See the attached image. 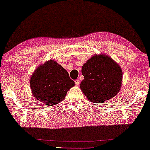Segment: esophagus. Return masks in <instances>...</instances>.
Here are the masks:
<instances>
[{
	"instance_id": "esophagus-1",
	"label": "esophagus",
	"mask_w": 150,
	"mask_h": 150,
	"mask_svg": "<svg viewBox=\"0 0 150 150\" xmlns=\"http://www.w3.org/2000/svg\"><path fill=\"white\" fill-rule=\"evenodd\" d=\"M75 85L77 86H78L79 85V81L78 79H76V80H75Z\"/></svg>"
}]
</instances>
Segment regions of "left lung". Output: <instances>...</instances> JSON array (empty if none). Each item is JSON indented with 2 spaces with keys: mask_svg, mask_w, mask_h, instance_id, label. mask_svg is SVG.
<instances>
[{
  "mask_svg": "<svg viewBox=\"0 0 150 150\" xmlns=\"http://www.w3.org/2000/svg\"><path fill=\"white\" fill-rule=\"evenodd\" d=\"M81 73L84 79L80 88L91 102L99 104L110 100L121 88V67L108 55L92 56L82 66Z\"/></svg>",
  "mask_w": 150,
  "mask_h": 150,
  "instance_id": "1",
  "label": "left lung"
}]
</instances>
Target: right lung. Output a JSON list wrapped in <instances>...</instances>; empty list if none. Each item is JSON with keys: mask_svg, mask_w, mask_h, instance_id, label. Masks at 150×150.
Instances as JSON below:
<instances>
[{"mask_svg": "<svg viewBox=\"0 0 150 150\" xmlns=\"http://www.w3.org/2000/svg\"><path fill=\"white\" fill-rule=\"evenodd\" d=\"M30 83L33 96L46 106L61 102L75 86L67 71L54 60L38 67L31 76Z\"/></svg>", "mask_w": 150, "mask_h": 150, "instance_id": "obj_1", "label": "right lung"}]
</instances>
